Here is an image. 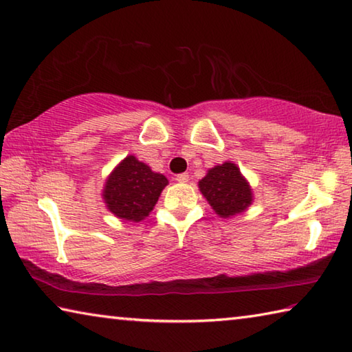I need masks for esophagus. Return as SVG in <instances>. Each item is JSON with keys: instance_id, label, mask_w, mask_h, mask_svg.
Here are the masks:
<instances>
[{"instance_id": "obj_1", "label": "esophagus", "mask_w": 352, "mask_h": 352, "mask_svg": "<svg viewBox=\"0 0 352 352\" xmlns=\"http://www.w3.org/2000/svg\"><path fill=\"white\" fill-rule=\"evenodd\" d=\"M175 180H177L178 183H186V182L189 180V175H188V174H178Z\"/></svg>"}]
</instances>
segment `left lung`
I'll return each mask as SVG.
<instances>
[{
  "label": "left lung",
  "mask_w": 352,
  "mask_h": 352,
  "mask_svg": "<svg viewBox=\"0 0 352 352\" xmlns=\"http://www.w3.org/2000/svg\"><path fill=\"white\" fill-rule=\"evenodd\" d=\"M200 192L220 217L241 214L252 205L253 192L234 163L214 166L199 182Z\"/></svg>",
  "instance_id": "1"
}]
</instances>
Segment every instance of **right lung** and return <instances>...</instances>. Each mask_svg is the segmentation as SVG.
<instances>
[{
    "instance_id": "add662e5",
    "label": "right lung",
    "mask_w": 352,
    "mask_h": 352,
    "mask_svg": "<svg viewBox=\"0 0 352 352\" xmlns=\"http://www.w3.org/2000/svg\"><path fill=\"white\" fill-rule=\"evenodd\" d=\"M168 183L163 174L153 172L133 155H129L109 175L102 197L116 217L140 222L153 210Z\"/></svg>"
}]
</instances>
